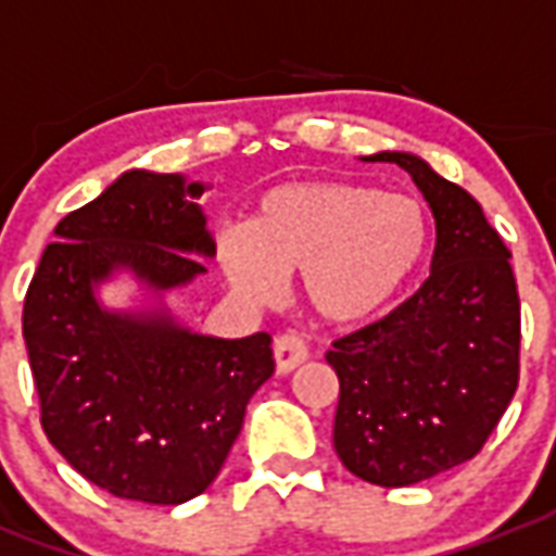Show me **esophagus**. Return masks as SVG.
Here are the masks:
<instances>
[{"instance_id":"esophagus-1","label":"esophagus","mask_w":556,"mask_h":556,"mask_svg":"<svg viewBox=\"0 0 556 556\" xmlns=\"http://www.w3.org/2000/svg\"><path fill=\"white\" fill-rule=\"evenodd\" d=\"M274 359H277V371L279 374H291L298 365L309 359V348L306 341L294 336V332H286L274 341Z\"/></svg>"}]
</instances>
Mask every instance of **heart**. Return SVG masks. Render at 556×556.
Listing matches in <instances>:
<instances>
[{"instance_id":"b5f03b06","label":"heart","mask_w":556,"mask_h":556,"mask_svg":"<svg viewBox=\"0 0 556 556\" xmlns=\"http://www.w3.org/2000/svg\"><path fill=\"white\" fill-rule=\"evenodd\" d=\"M433 220L413 194L344 179L267 188L250 226L217 232V262L247 303H270L300 270V298L324 324L348 327L386 309L430 253Z\"/></svg>"}]
</instances>
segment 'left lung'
Returning <instances> with one entry per match:
<instances>
[{
    "label": "left lung",
    "instance_id": "obj_1",
    "mask_svg": "<svg viewBox=\"0 0 556 556\" xmlns=\"http://www.w3.org/2000/svg\"><path fill=\"white\" fill-rule=\"evenodd\" d=\"M413 176L435 220L430 277L377 324L332 341V445L351 475L413 486L483 447L519 386V291L483 208L413 152H374Z\"/></svg>",
    "mask_w": 556,
    "mask_h": 556
}]
</instances>
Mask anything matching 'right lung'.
Returning a JSON list of instances; mask_svg holds the SVG:
<instances>
[{"mask_svg": "<svg viewBox=\"0 0 556 556\" xmlns=\"http://www.w3.org/2000/svg\"><path fill=\"white\" fill-rule=\"evenodd\" d=\"M182 174L126 170L55 226L23 309L40 425L70 466L111 495L185 504L212 486L244 409L274 374L270 336L215 339L182 327L162 294L215 256L200 197ZM129 273L160 298L109 311L96 291Z\"/></svg>", "mask_w": 556, "mask_h": 556, "instance_id": "obj_1", "label": "right lung"}]
</instances>
